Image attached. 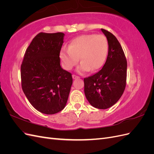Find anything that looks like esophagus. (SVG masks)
Instances as JSON below:
<instances>
[{
	"mask_svg": "<svg viewBox=\"0 0 154 154\" xmlns=\"http://www.w3.org/2000/svg\"><path fill=\"white\" fill-rule=\"evenodd\" d=\"M72 78L73 79H76V78H79V76L75 75V74H72Z\"/></svg>",
	"mask_w": 154,
	"mask_h": 154,
	"instance_id": "34e87169",
	"label": "esophagus"
}]
</instances>
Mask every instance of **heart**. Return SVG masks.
Here are the masks:
<instances>
[{
    "mask_svg": "<svg viewBox=\"0 0 154 154\" xmlns=\"http://www.w3.org/2000/svg\"><path fill=\"white\" fill-rule=\"evenodd\" d=\"M109 44L103 35H84L73 39L68 48H63L60 53L63 67L71 70L82 62L78 70L83 72L96 71L103 66L108 53Z\"/></svg>",
    "mask_w": 154,
    "mask_h": 154,
    "instance_id": "1",
    "label": "heart"
}]
</instances>
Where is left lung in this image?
<instances>
[{
	"label": "left lung",
	"instance_id": "left-lung-1",
	"mask_svg": "<svg viewBox=\"0 0 154 154\" xmlns=\"http://www.w3.org/2000/svg\"><path fill=\"white\" fill-rule=\"evenodd\" d=\"M101 31L108 40V56L100 71L84 78V92L92 106L99 109H106L114 105L125 91L127 62L116 37L104 29Z\"/></svg>",
	"mask_w": 154,
	"mask_h": 154
}]
</instances>
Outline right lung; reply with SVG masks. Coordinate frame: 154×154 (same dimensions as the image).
<instances>
[{"instance_id":"add662e5","label":"right lung","mask_w":154,"mask_h":154,"mask_svg":"<svg viewBox=\"0 0 154 154\" xmlns=\"http://www.w3.org/2000/svg\"><path fill=\"white\" fill-rule=\"evenodd\" d=\"M63 36L61 32L36 35L21 64L23 92L32 106L45 114L64 109L72 84V74L60 66Z\"/></svg>"}]
</instances>
